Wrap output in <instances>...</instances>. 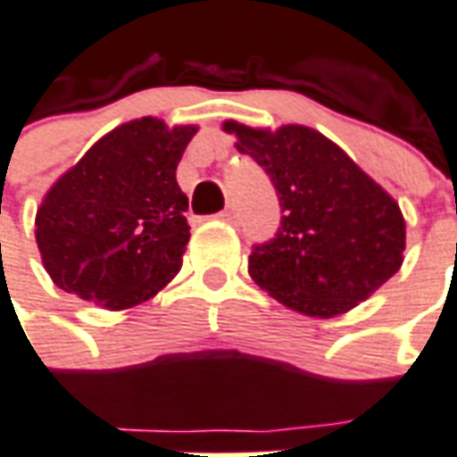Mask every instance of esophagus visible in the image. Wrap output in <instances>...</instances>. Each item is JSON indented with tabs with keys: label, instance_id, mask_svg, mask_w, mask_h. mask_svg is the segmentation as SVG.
I'll return each mask as SVG.
<instances>
[{
	"label": "esophagus",
	"instance_id": "34e87169",
	"mask_svg": "<svg viewBox=\"0 0 457 457\" xmlns=\"http://www.w3.org/2000/svg\"><path fill=\"white\" fill-rule=\"evenodd\" d=\"M218 218L222 220V222H237V211H235V208L229 205V208H225V211L220 212Z\"/></svg>",
	"mask_w": 457,
	"mask_h": 457
}]
</instances>
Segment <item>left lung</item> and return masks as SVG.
Returning a JSON list of instances; mask_svg holds the SVG:
<instances>
[{
	"label": "left lung",
	"mask_w": 457,
	"mask_h": 457,
	"mask_svg": "<svg viewBox=\"0 0 457 457\" xmlns=\"http://www.w3.org/2000/svg\"><path fill=\"white\" fill-rule=\"evenodd\" d=\"M269 174L280 201V228L249 256L259 288L307 317H337L363 303L404 262V218L339 145L305 125L278 130L225 120Z\"/></svg>",
	"instance_id": "8db88e82"
}]
</instances>
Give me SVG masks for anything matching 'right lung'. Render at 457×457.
Masks as SVG:
<instances>
[{
	"mask_svg": "<svg viewBox=\"0 0 457 457\" xmlns=\"http://www.w3.org/2000/svg\"><path fill=\"white\" fill-rule=\"evenodd\" d=\"M195 133V125L137 118L57 179L36 212L40 259L57 288L128 310L177 276L191 237L177 167Z\"/></svg>",
	"mask_w": 457,
	"mask_h": 457,
	"instance_id": "obj_1",
	"label": "right lung"
}]
</instances>
